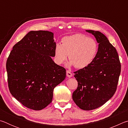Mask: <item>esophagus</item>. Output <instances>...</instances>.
Instances as JSON below:
<instances>
[{
	"label": "esophagus",
	"instance_id": "1",
	"mask_svg": "<svg viewBox=\"0 0 128 128\" xmlns=\"http://www.w3.org/2000/svg\"><path fill=\"white\" fill-rule=\"evenodd\" d=\"M66 76L69 77V78L72 77V73H71L70 71L66 70Z\"/></svg>",
	"mask_w": 128,
	"mask_h": 128
}]
</instances>
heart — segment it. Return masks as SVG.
I'll use <instances>...</instances> for the list:
<instances>
[{
  "instance_id": "1",
  "label": "heart",
  "mask_w": 128,
  "mask_h": 128,
  "mask_svg": "<svg viewBox=\"0 0 128 128\" xmlns=\"http://www.w3.org/2000/svg\"><path fill=\"white\" fill-rule=\"evenodd\" d=\"M98 51V44L92 38L82 34L65 36L62 44H56L54 54L56 62L62 64L68 58L70 60L68 66H75L82 69L87 67L94 60Z\"/></svg>"
}]
</instances>
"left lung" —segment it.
Returning <instances> with one entry per match:
<instances>
[{
  "label": "left lung",
  "instance_id": "left-lung-1",
  "mask_svg": "<svg viewBox=\"0 0 128 128\" xmlns=\"http://www.w3.org/2000/svg\"><path fill=\"white\" fill-rule=\"evenodd\" d=\"M95 36L98 51L89 66L74 72L78 87L73 93L74 103L81 109L90 111L100 107L114 95L121 72L116 48L99 31L86 30Z\"/></svg>",
  "mask_w": 128,
  "mask_h": 128
}]
</instances>
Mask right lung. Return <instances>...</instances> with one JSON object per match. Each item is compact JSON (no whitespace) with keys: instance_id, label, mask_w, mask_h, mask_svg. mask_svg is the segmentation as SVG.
Returning a JSON list of instances; mask_svg holds the SVG:
<instances>
[{"instance_id":"1","label":"right lung","mask_w":128,"mask_h":128,"mask_svg":"<svg viewBox=\"0 0 128 128\" xmlns=\"http://www.w3.org/2000/svg\"><path fill=\"white\" fill-rule=\"evenodd\" d=\"M54 33L30 31L13 47L6 63L12 96L30 109L41 110L52 102L54 88L66 78V70L53 61Z\"/></svg>"}]
</instances>
